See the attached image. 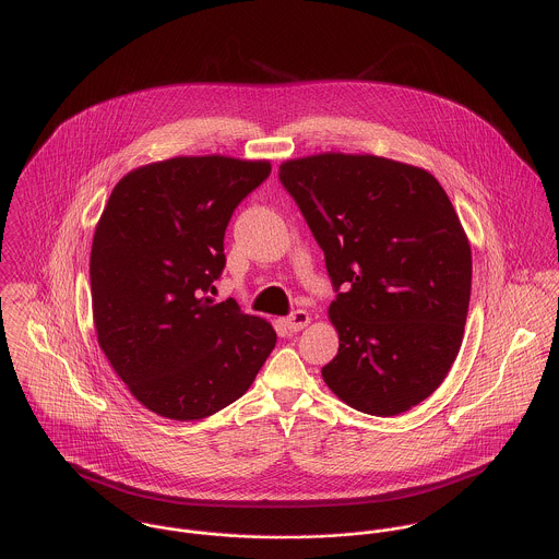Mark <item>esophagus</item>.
<instances>
[{"label": "esophagus", "mask_w": 559, "mask_h": 559, "mask_svg": "<svg viewBox=\"0 0 559 559\" xmlns=\"http://www.w3.org/2000/svg\"><path fill=\"white\" fill-rule=\"evenodd\" d=\"M310 320H312V317H310L306 310H297V312H293L284 322H286V326H288L290 331H301V329H306V326L310 324Z\"/></svg>", "instance_id": "34e87169"}]
</instances>
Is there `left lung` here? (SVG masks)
I'll use <instances>...</instances> for the list:
<instances>
[{"label":"left lung","mask_w":559,"mask_h":559,"mask_svg":"<svg viewBox=\"0 0 559 559\" xmlns=\"http://www.w3.org/2000/svg\"><path fill=\"white\" fill-rule=\"evenodd\" d=\"M280 180L324 251L340 348L322 368L348 406L390 417L448 377L465 333L472 247L424 167L377 155L284 160Z\"/></svg>","instance_id":"8db88e82"}]
</instances>
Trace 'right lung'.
<instances>
[{
    "instance_id": "1",
    "label": "right lung",
    "mask_w": 559,
    "mask_h": 559,
    "mask_svg": "<svg viewBox=\"0 0 559 559\" xmlns=\"http://www.w3.org/2000/svg\"><path fill=\"white\" fill-rule=\"evenodd\" d=\"M271 174L266 159L174 157L114 187L90 253L100 350L146 408L209 417L239 400L275 348L271 322L215 304L224 235L240 200Z\"/></svg>"
}]
</instances>
